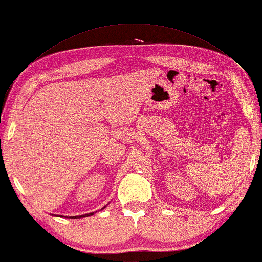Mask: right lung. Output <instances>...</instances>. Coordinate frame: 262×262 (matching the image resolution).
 <instances>
[{
    "label": "right lung",
    "mask_w": 262,
    "mask_h": 262,
    "mask_svg": "<svg viewBox=\"0 0 262 262\" xmlns=\"http://www.w3.org/2000/svg\"><path fill=\"white\" fill-rule=\"evenodd\" d=\"M94 215V212H91V214H86V215H82V216H77V217H88V216H91ZM75 219H76V216H75Z\"/></svg>",
    "instance_id": "right-lung-1"
}]
</instances>
